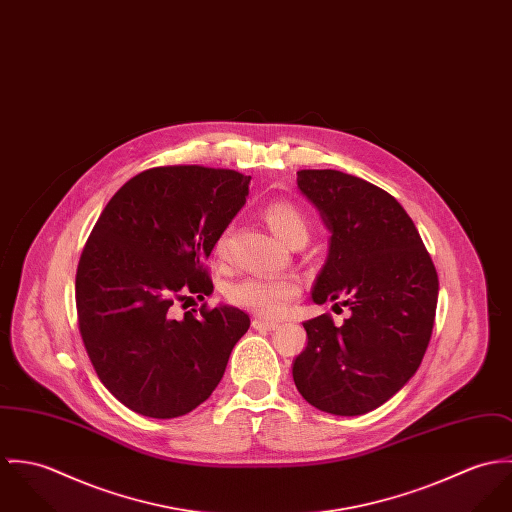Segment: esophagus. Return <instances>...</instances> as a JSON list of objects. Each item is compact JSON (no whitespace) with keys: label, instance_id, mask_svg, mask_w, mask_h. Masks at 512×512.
<instances>
[{"label":"esophagus","instance_id":"34e87169","mask_svg":"<svg viewBox=\"0 0 512 512\" xmlns=\"http://www.w3.org/2000/svg\"><path fill=\"white\" fill-rule=\"evenodd\" d=\"M253 328L259 330V332H273L279 328L277 322H271V320H261V318H255L253 320Z\"/></svg>","mask_w":512,"mask_h":512}]
</instances>
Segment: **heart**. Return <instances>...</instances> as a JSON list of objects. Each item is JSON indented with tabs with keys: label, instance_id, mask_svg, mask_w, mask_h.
Instances as JSON below:
<instances>
[{
	"label": "heart",
	"instance_id": "1",
	"mask_svg": "<svg viewBox=\"0 0 512 512\" xmlns=\"http://www.w3.org/2000/svg\"><path fill=\"white\" fill-rule=\"evenodd\" d=\"M265 222L275 231L286 245L308 239V224L304 214L290 202H273L263 210ZM228 251V231H224L216 245L214 253L224 257ZM302 286L292 277H245L237 283L229 284L226 290L229 302L237 308H243L261 318H277L286 306L300 294Z\"/></svg>",
	"mask_w": 512,
	"mask_h": 512
}]
</instances>
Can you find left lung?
Wrapping results in <instances>:
<instances>
[{"label":"left lung","instance_id":"1","mask_svg":"<svg viewBox=\"0 0 512 512\" xmlns=\"http://www.w3.org/2000/svg\"><path fill=\"white\" fill-rule=\"evenodd\" d=\"M296 176L330 231L312 300L351 314L341 326L328 314L304 322L308 345L294 359V385L318 410L365 414L397 395L420 367L434 328L438 275L391 194L330 169Z\"/></svg>","mask_w":512,"mask_h":512}]
</instances>
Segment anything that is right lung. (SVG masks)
Returning a JSON list of instances; mask_svg holds the SVG:
<instances>
[{
	"instance_id": "right-lung-1",
	"label": "right lung",
	"mask_w": 512,
	"mask_h": 512,
	"mask_svg": "<svg viewBox=\"0 0 512 512\" xmlns=\"http://www.w3.org/2000/svg\"><path fill=\"white\" fill-rule=\"evenodd\" d=\"M251 176L157 167L127 180L92 229L76 271L80 334L104 387L149 418H176L214 393L249 316L228 304L172 318L210 296L204 269L243 208Z\"/></svg>"
}]
</instances>
